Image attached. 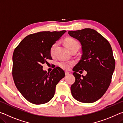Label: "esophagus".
<instances>
[{"label":"esophagus","instance_id":"obj_1","mask_svg":"<svg viewBox=\"0 0 123 123\" xmlns=\"http://www.w3.org/2000/svg\"><path fill=\"white\" fill-rule=\"evenodd\" d=\"M65 74H66V76L69 75V72H65Z\"/></svg>","mask_w":123,"mask_h":123}]
</instances>
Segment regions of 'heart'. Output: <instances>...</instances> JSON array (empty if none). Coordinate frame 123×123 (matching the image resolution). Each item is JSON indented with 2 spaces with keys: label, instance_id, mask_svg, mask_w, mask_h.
<instances>
[{
  "label": "heart",
  "instance_id": "b5f03b06",
  "mask_svg": "<svg viewBox=\"0 0 123 123\" xmlns=\"http://www.w3.org/2000/svg\"><path fill=\"white\" fill-rule=\"evenodd\" d=\"M64 44L69 50H71L72 49L75 48H79V44L78 41L72 38H66L64 41ZM57 46V43H54L51 45L50 49V54L51 55H53L55 53V49L56 48ZM73 62L68 61H61L59 63V65L60 67L65 70L69 69L70 67L73 66Z\"/></svg>",
  "mask_w": 123,
  "mask_h": 123
}]
</instances>
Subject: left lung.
<instances>
[{
  "mask_svg": "<svg viewBox=\"0 0 123 123\" xmlns=\"http://www.w3.org/2000/svg\"><path fill=\"white\" fill-rule=\"evenodd\" d=\"M68 34L80 42L82 50L81 59L73 69L75 81L70 87L72 94L81 103H94L103 97L111 84L115 68L111 46L94 29L69 31ZM80 70L87 73L81 76L77 73Z\"/></svg>",
  "mask_w": 123,
  "mask_h": 123,
  "instance_id": "8db88e82",
  "label": "left lung"
}]
</instances>
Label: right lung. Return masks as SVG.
Masks as SVG:
<instances>
[{
	"instance_id": "add662e5",
	"label": "right lung",
	"mask_w": 123,
	"mask_h": 123,
	"mask_svg": "<svg viewBox=\"0 0 123 123\" xmlns=\"http://www.w3.org/2000/svg\"><path fill=\"white\" fill-rule=\"evenodd\" d=\"M66 32L42 31L29 35L13 51L12 76L18 90L27 100L36 105L49 102L55 88L65 73L59 67L50 73L43 70L42 64L51 60V45Z\"/></svg>"
}]
</instances>
